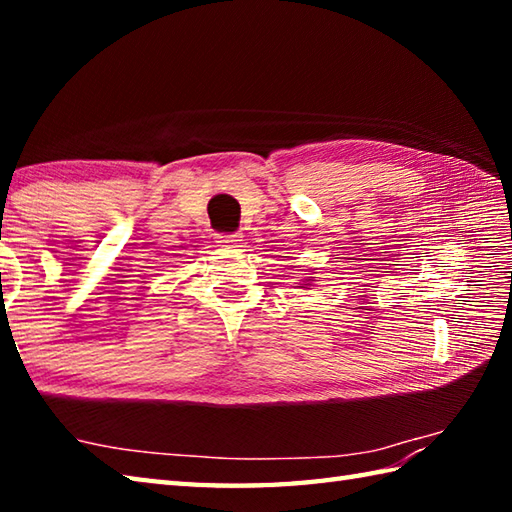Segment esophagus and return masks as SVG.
Segmentation results:
<instances>
[{
	"mask_svg": "<svg viewBox=\"0 0 512 512\" xmlns=\"http://www.w3.org/2000/svg\"><path fill=\"white\" fill-rule=\"evenodd\" d=\"M239 242H242V235H239V233H222V235H217V244L226 246V248H233Z\"/></svg>",
	"mask_w": 512,
	"mask_h": 512,
	"instance_id": "esophagus-1",
	"label": "esophagus"
}]
</instances>
